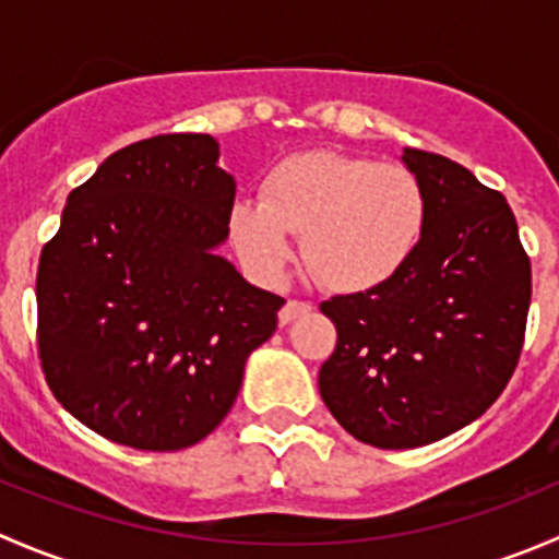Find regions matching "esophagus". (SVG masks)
<instances>
[{
    "instance_id": "1",
    "label": "esophagus",
    "mask_w": 559,
    "mask_h": 559,
    "mask_svg": "<svg viewBox=\"0 0 559 559\" xmlns=\"http://www.w3.org/2000/svg\"><path fill=\"white\" fill-rule=\"evenodd\" d=\"M311 302H302V300H286V306L281 308V313H278V321L281 324H289V321H295L297 316H302V313H308L311 311Z\"/></svg>"
}]
</instances>
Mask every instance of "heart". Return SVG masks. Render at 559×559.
I'll use <instances>...</instances> for the list:
<instances>
[{"label": "heart", "mask_w": 559, "mask_h": 559, "mask_svg": "<svg viewBox=\"0 0 559 559\" xmlns=\"http://www.w3.org/2000/svg\"><path fill=\"white\" fill-rule=\"evenodd\" d=\"M427 227L430 194L411 167L337 151L286 156L264 173L259 202L240 200L229 211L235 251L257 278L284 273L295 235L308 267L343 295L392 284Z\"/></svg>", "instance_id": "heart-1"}]
</instances>
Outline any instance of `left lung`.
Instances as JSON below:
<instances>
[{"instance_id": "8db88e82", "label": "left lung", "mask_w": 559, "mask_h": 559, "mask_svg": "<svg viewBox=\"0 0 559 559\" xmlns=\"http://www.w3.org/2000/svg\"><path fill=\"white\" fill-rule=\"evenodd\" d=\"M430 227L408 267L376 292L321 302L337 330L319 370L330 414L376 449H416L500 397L527 326L530 257L500 191L447 156L405 148Z\"/></svg>"}]
</instances>
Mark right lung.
Returning a JSON list of instances; mask_svg holds the SVG:
<instances>
[{"label": "right lung", "instance_id": "obj_1", "mask_svg": "<svg viewBox=\"0 0 559 559\" xmlns=\"http://www.w3.org/2000/svg\"><path fill=\"white\" fill-rule=\"evenodd\" d=\"M211 134L127 145L70 191L37 267V352L53 397L88 430L143 452L211 436L284 297L213 248L235 180Z\"/></svg>", "mask_w": 559, "mask_h": 559}]
</instances>
